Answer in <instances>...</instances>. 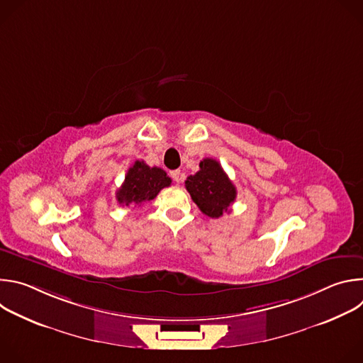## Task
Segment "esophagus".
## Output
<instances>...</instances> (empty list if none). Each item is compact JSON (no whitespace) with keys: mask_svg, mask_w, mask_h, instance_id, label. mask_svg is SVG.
Segmentation results:
<instances>
[{"mask_svg":"<svg viewBox=\"0 0 363 363\" xmlns=\"http://www.w3.org/2000/svg\"><path fill=\"white\" fill-rule=\"evenodd\" d=\"M184 174L179 171V169H175V171H171V178L178 184L181 179H182Z\"/></svg>","mask_w":363,"mask_h":363,"instance_id":"34e87169","label":"esophagus"}]
</instances>
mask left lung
Returning a JSON list of instances; mask_svg holds the SVG:
<instances>
[{"instance_id": "left-lung-1", "label": "left lung", "mask_w": 363, "mask_h": 363, "mask_svg": "<svg viewBox=\"0 0 363 363\" xmlns=\"http://www.w3.org/2000/svg\"><path fill=\"white\" fill-rule=\"evenodd\" d=\"M185 188L202 214L211 218H220L224 213H228L230 205L237 196L234 184L220 162L211 158L199 162V171L186 178Z\"/></svg>"}]
</instances>
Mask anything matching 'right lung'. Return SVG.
<instances>
[{
    "instance_id": "obj_1",
    "label": "right lung",
    "mask_w": 363,
    "mask_h": 363,
    "mask_svg": "<svg viewBox=\"0 0 363 363\" xmlns=\"http://www.w3.org/2000/svg\"><path fill=\"white\" fill-rule=\"evenodd\" d=\"M171 178L158 167H147L143 161H136L125 177L122 186L116 192L121 205H140L157 198L160 191L171 185Z\"/></svg>"
}]
</instances>
